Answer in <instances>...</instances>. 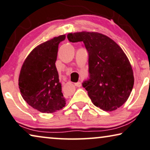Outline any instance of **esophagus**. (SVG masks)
Instances as JSON below:
<instances>
[{"mask_svg":"<svg viewBox=\"0 0 150 150\" xmlns=\"http://www.w3.org/2000/svg\"><path fill=\"white\" fill-rule=\"evenodd\" d=\"M75 86H76V87H80L82 86V84H81V82H76V83H75Z\"/></svg>","mask_w":150,"mask_h":150,"instance_id":"esophagus-1","label":"esophagus"}]
</instances>
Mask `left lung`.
Segmentation results:
<instances>
[{
	"mask_svg": "<svg viewBox=\"0 0 150 150\" xmlns=\"http://www.w3.org/2000/svg\"><path fill=\"white\" fill-rule=\"evenodd\" d=\"M70 42L84 43L88 53L89 79L82 83L92 103L112 111L127 100L134 84L129 60L116 42L97 32L68 34Z\"/></svg>",
	"mask_w": 150,
	"mask_h": 150,
	"instance_id": "obj_1",
	"label": "left lung"
}]
</instances>
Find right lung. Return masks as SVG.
I'll list each match as a JSON object with an SVG mask.
<instances>
[{
  "label": "right lung",
  "instance_id": "right-lung-1",
  "mask_svg": "<svg viewBox=\"0 0 150 150\" xmlns=\"http://www.w3.org/2000/svg\"><path fill=\"white\" fill-rule=\"evenodd\" d=\"M66 39L59 35L32 50L21 69L19 87L23 98L41 112L52 113L65 107L66 99L56 67L58 45Z\"/></svg>",
  "mask_w": 150,
  "mask_h": 150
}]
</instances>
